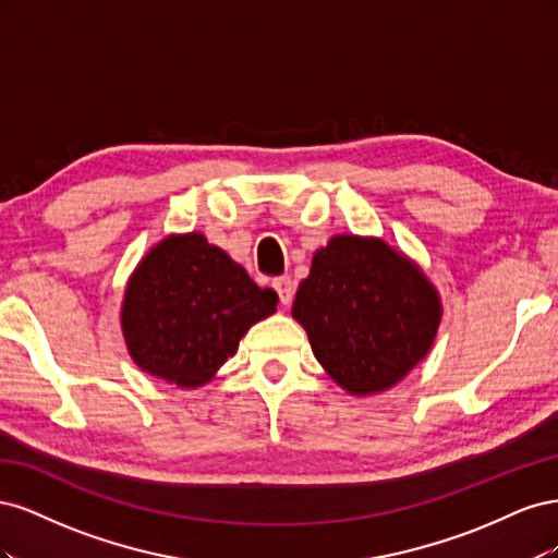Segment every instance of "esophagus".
Here are the masks:
<instances>
[{"mask_svg":"<svg viewBox=\"0 0 558 558\" xmlns=\"http://www.w3.org/2000/svg\"><path fill=\"white\" fill-rule=\"evenodd\" d=\"M275 291L279 293V300H281V305H291V300H293V281L289 279V277H279V279H275Z\"/></svg>","mask_w":558,"mask_h":558,"instance_id":"1","label":"esophagus"}]
</instances>
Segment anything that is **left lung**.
Here are the masks:
<instances>
[{
	"label": "left lung",
	"instance_id": "8db88e82",
	"mask_svg": "<svg viewBox=\"0 0 558 558\" xmlns=\"http://www.w3.org/2000/svg\"><path fill=\"white\" fill-rule=\"evenodd\" d=\"M293 318L307 330L328 375L365 396L393 386L426 356L440 324V300L391 246L340 234L314 253Z\"/></svg>",
	"mask_w": 558,
	"mask_h": 558
}]
</instances>
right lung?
<instances>
[{"label":"right lung","mask_w":558,"mask_h":558,"mask_svg":"<svg viewBox=\"0 0 558 558\" xmlns=\"http://www.w3.org/2000/svg\"><path fill=\"white\" fill-rule=\"evenodd\" d=\"M277 302L279 295L253 283L226 251L191 232L160 242L140 263L125 291L123 332L148 375L195 388Z\"/></svg>","instance_id":"right-lung-1"}]
</instances>
